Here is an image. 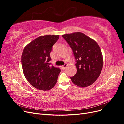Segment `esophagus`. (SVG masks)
<instances>
[{"label": "esophagus", "mask_w": 124, "mask_h": 124, "mask_svg": "<svg viewBox=\"0 0 124 124\" xmlns=\"http://www.w3.org/2000/svg\"><path fill=\"white\" fill-rule=\"evenodd\" d=\"M67 64H64L63 65H62V66L61 67V68H62V69H63V70H64V69H65V68H66V67H67Z\"/></svg>", "instance_id": "obj_1"}]
</instances>
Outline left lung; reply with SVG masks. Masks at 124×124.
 <instances>
[{
	"label": "left lung",
	"instance_id": "left-lung-1",
	"mask_svg": "<svg viewBox=\"0 0 124 124\" xmlns=\"http://www.w3.org/2000/svg\"><path fill=\"white\" fill-rule=\"evenodd\" d=\"M71 48L77 73L71 77L72 83L86 87L96 81L103 68V60L99 45L85 34L77 32L62 35Z\"/></svg>",
	"mask_w": 124,
	"mask_h": 124
}]
</instances>
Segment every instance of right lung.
Returning a JSON list of instances; mask_svg holds the SVG:
<instances>
[{"label":"right lung","instance_id":"obj_1","mask_svg":"<svg viewBox=\"0 0 124 124\" xmlns=\"http://www.w3.org/2000/svg\"><path fill=\"white\" fill-rule=\"evenodd\" d=\"M59 35H45L36 38L22 52L23 73L31 85L39 90L48 91L55 85L61 70L52 65L50 53Z\"/></svg>","mask_w":124,"mask_h":124}]
</instances>
